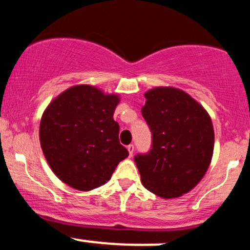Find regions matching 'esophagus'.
<instances>
[{
  "mask_svg": "<svg viewBox=\"0 0 250 250\" xmlns=\"http://www.w3.org/2000/svg\"><path fill=\"white\" fill-rule=\"evenodd\" d=\"M127 149H128V151H129V156H133V153H134V145H129V146H127Z\"/></svg>",
  "mask_w": 250,
  "mask_h": 250,
  "instance_id": "34e87169",
  "label": "esophagus"
}]
</instances>
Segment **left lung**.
Wrapping results in <instances>:
<instances>
[{
    "label": "left lung",
    "mask_w": 250,
    "mask_h": 250,
    "mask_svg": "<svg viewBox=\"0 0 250 250\" xmlns=\"http://www.w3.org/2000/svg\"><path fill=\"white\" fill-rule=\"evenodd\" d=\"M141 111L153 135V146L135 163L142 185L162 197L190 191L207 173L214 151V128L205 108L174 87H156L145 94Z\"/></svg>",
    "instance_id": "left-lung-1"
}]
</instances>
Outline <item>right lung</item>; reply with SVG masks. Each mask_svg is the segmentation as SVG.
<instances>
[{"label":"right lung","instance_id":"add662e5","mask_svg":"<svg viewBox=\"0 0 250 250\" xmlns=\"http://www.w3.org/2000/svg\"><path fill=\"white\" fill-rule=\"evenodd\" d=\"M120 96L90 84L68 88L51 101L40 122V142L53 173L76 190H93L110 180L128 157L119 141L114 111Z\"/></svg>","mask_w":250,"mask_h":250}]
</instances>
